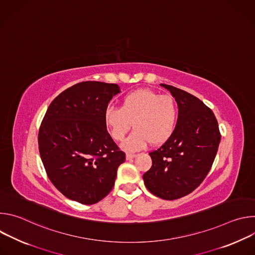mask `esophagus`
I'll use <instances>...</instances> for the list:
<instances>
[{
    "label": "esophagus",
    "instance_id": "esophagus-1",
    "mask_svg": "<svg viewBox=\"0 0 255 255\" xmlns=\"http://www.w3.org/2000/svg\"><path fill=\"white\" fill-rule=\"evenodd\" d=\"M135 156H136V154H134V153H127V154H126V159H127V160H130V159L134 158Z\"/></svg>",
    "mask_w": 255,
    "mask_h": 255
}]
</instances>
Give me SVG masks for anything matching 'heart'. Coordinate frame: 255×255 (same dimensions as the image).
<instances>
[{
    "instance_id": "heart-1",
    "label": "heart",
    "mask_w": 255,
    "mask_h": 255,
    "mask_svg": "<svg viewBox=\"0 0 255 255\" xmlns=\"http://www.w3.org/2000/svg\"><path fill=\"white\" fill-rule=\"evenodd\" d=\"M178 117L175 100L149 89H140L123 97L120 108L109 107L104 114L106 127L116 141L124 139L133 126L134 132L122 144L126 151L141 149L167 141L174 132Z\"/></svg>"
}]
</instances>
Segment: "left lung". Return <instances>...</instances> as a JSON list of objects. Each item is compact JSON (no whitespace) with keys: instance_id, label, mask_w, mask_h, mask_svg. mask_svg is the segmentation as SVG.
I'll list each match as a JSON object with an SVG mask.
<instances>
[{"instance_id":"8db88e82","label":"left lung","mask_w":255,"mask_h":255,"mask_svg":"<svg viewBox=\"0 0 255 255\" xmlns=\"http://www.w3.org/2000/svg\"><path fill=\"white\" fill-rule=\"evenodd\" d=\"M160 86L175 99L177 123L169 139L149 153L152 166L143 180L151 194L171 201L201 185L212 167L221 135L214 113L201 100L172 86Z\"/></svg>"}]
</instances>
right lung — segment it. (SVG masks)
<instances>
[{"label":"right lung","instance_id":"add662e5","mask_svg":"<svg viewBox=\"0 0 255 255\" xmlns=\"http://www.w3.org/2000/svg\"><path fill=\"white\" fill-rule=\"evenodd\" d=\"M116 84L83 82L59 94L42 120L40 157L54 187L69 200L93 205L114 187L125 153L107 131L104 114Z\"/></svg>","mask_w":255,"mask_h":255}]
</instances>
